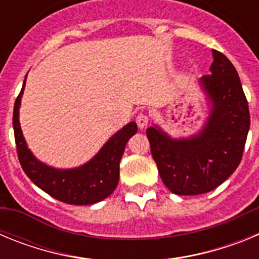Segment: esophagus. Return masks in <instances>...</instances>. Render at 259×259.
Returning <instances> with one entry per match:
<instances>
[{
    "label": "esophagus",
    "mask_w": 259,
    "mask_h": 259,
    "mask_svg": "<svg viewBox=\"0 0 259 259\" xmlns=\"http://www.w3.org/2000/svg\"><path fill=\"white\" fill-rule=\"evenodd\" d=\"M136 123L139 127L144 128L145 125H148V123H149V115L146 113H140L136 116Z\"/></svg>",
    "instance_id": "esophagus-1"
}]
</instances>
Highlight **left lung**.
Listing matches in <instances>:
<instances>
[{
  "label": "left lung",
  "mask_w": 259,
  "mask_h": 259,
  "mask_svg": "<svg viewBox=\"0 0 259 259\" xmlns=\"http://www.w3.org/2000/svg\"><path fill=\"white\" fill-rule=\"evenodd\" d=\"M211 74L200 80L212 101L206 125L188 140H172L157 127L146 130L162 182L180 196L207 193L228 179L241 162L250 114L236 68L212 50Z\"/></svg>",
  "instance_id": "8db88e82"
}]
</instances>
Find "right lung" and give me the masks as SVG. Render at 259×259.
Instances as JSON below:
<instances>
[{"mask_svg":"<svg viewBox=\"0 0 259 259\" xmlns=\"http://www.w3.org/2000/svg\"><path fill=\"white\" fill-rule=\"evenodd\" d=\"M24 84L15 100L13 113L14 136L23 171L38 188L65 203L92 205L109 197L118 185L119 163L122 159L125 144L137 132L136 123H128L120 131L116 132L92 161H89L84 166L72 170L52 168L38 162L32 155L23 139L18 115Z\"/></svg>","mask_w":259,"mask_h":259,"instance_id":"right-lung-1","label":"right lung"}]
</instances>
